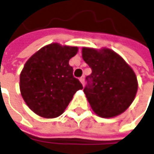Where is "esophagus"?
<instances>
[{
  "label": "esophagus",
  "instance_id": "34e87169",
  "mask_svg": "<svg viewBox=\"0 0 154 154\" xmlns=\"http://www.w3.org/2000/svg\"><path fill=\"white\" fill-rule=\"evenodd\" d=\"M79 80H80V82H81L82 84L84 86V76H82V77H80V78H79Z\"/></svg>",
  "mask_w": 154,
  "mask_h": 154
}]
</instances>
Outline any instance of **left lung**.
Returning <instances> with one entry per match:
<instances>
[{"instance_id":"left-lung-1","label":"left lung","mask_w":154,"mask_h":154,"mask_svg":"<svg viewBox=\"0 0 154 154\" xmlns=\"http://www.w3.org/2000/svg\"><path fill=\"white\" fill-rule=\"evenodd\" d=\"M82 59L92 69L83 89L90 106L99 116L112 118L125 111L138 88L134 71L110 49L84 47Z\"/></svg>"}]
</instances>
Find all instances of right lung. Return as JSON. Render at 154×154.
<instances>
[{
  "instance_id": "right-lung-1",
  "label": "right lung",
  "mask_w": 154,
  "mask_h": 154,
  "mask_svg": "<svg viewBox=\"0 0 154 154\" xmlns=\"http://www.w3.org/2000/svg\"><path fill=\"white\" fill-rule=\"evenodd\" d=\"M78 51L75 46L53 43L33 54L20 74V92L29 109L44 118L63 114L82 85L73 77L69 60Z\"/></svg>"
}]
</instances>
